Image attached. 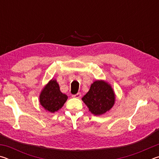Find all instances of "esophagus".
Wrapping results in <instances>:
<instances>
[{"instance_id": "34e87169", "label": "esophagus", "mask_w": 159, "mask_h": 159, "mask_svg": "<svg viewBox=\"0 0 159 159\" xmlns=\"http://www.w3.org/2000/svg\"><path fill=\"white\" fill-rule=\"evenodd\" d=\"M73 97H74V98H80V97H81V94H80V93H78L77 94H76V95H74Z\"/></svg>"}]
</instances>
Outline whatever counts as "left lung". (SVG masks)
I'll use <instances>...</instances> for the list:
<instances>
[{"label": "left lung", "mask_w": 159, "mask_h": 159, "mask_svg": "<svg viewBox=\"0 0 159 159\" xmlns=\"http://www.w3.org/2000/svg\"><path fill=\"white\" fill-rule=\"evenodd\" d=\"M116 95L111 85L104 80H97L90 85L88 92L82 100L95 116H100L109 111L115 104Z\"/></svg>", "instance_id": "1"}]
</instances>
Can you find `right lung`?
Listing matches in <instances>:
<instances>
[{"mask_svg": "<svg viewBox=\"0 0 159 159\" xmlns=\"http://www.w3.org/2000/svg\"><path fill=\"white\" fill-rule=\"evenodd\" d=\"M68 99V96L60 91L56 79H51L44 86L39 95V102L45 110L55 113L60 109Z\"/></svg>", "mask_w": 159, "mask_h": 159, "instance_id": "add662e5", "label": "right lung"}]
</instances>
